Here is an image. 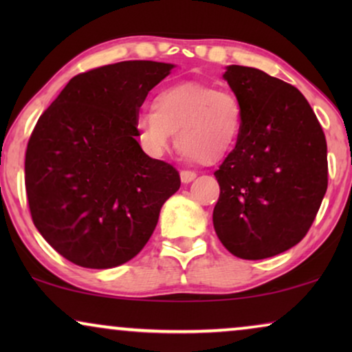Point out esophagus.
<instances>
[{
    "mask_svg": "<svg viewBox=\"0 0 352 352\" xmlns=\"http://www.w3.org/2000/svg\"><path fill=\"white\" fill-rule=\"evenodd\" d=\"M197 177V175L194 171H189V170H182L181 171V181L187 184V182H192Z\"/></svg>",
    "mask_w": 352,
    "mask_h": 352,
    "instance_id": "34e87169",
    "label": "esophagus"
}]
</instances>
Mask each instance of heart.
I'll list each match as a JSON object with an SVG mask.
<instances>
[{
	"label": "heart",
	"instance_id": "obj_1",
	"mask_svg": "<svg viewBox=\"0 0 352 352\" xmlns=\"http://www.w3.org/2000/svg\"><path fill=\"white\" fill-rule=\"evenodd\" d=\"M242 122V104L232 91L184 81L158 91L152 99V112H139L134 129L148 155L162 157L176 133V146L187 158L211 165L232 152Z\"/></svg>",
	"mask_w": 352,
	"mask_h": 352
}]
</instances>
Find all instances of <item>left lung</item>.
<instances>
[{"label": "left lung", "instance_id": "obj_1", "mask_svg": "<svg viewBox=\"0 0 352 352\" xmlns=\"http://www.w3.org/2000/svg\"><path fill=\"white\" fill-rule=\"evenodd\" d=\"M243 110L235 148L214 171V230L234 256L264 259L301 242L329 186L325 134L295 86L243 65L224 74Z\"/></svg>", "mask_w": 352, "mask_h": 352}]
</instances>
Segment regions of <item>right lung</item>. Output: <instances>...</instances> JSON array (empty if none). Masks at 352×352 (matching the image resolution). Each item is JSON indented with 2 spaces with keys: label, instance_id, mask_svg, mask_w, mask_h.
I'll list each match as a JSON object with an SVG mask.
<instances>
[{
  "label": "right lung",
  "instance_id": "obj_1",
  "mask_svg": "<svg viewBox=\"0 0 352 352\" xmlns=\"http://www.w3.org/2000/svg\"><path fill=\"white\" fill-rule=\"evenodd\" d=\"M173 67L124 60L78 74L33 128L25 152L33 224L76 266L133 259L179 189L176 168L146 155L134 129L148 91Z\"/></svg>",
  "mask_w": 352,
  "mask_h": 352
}]
</instances>
